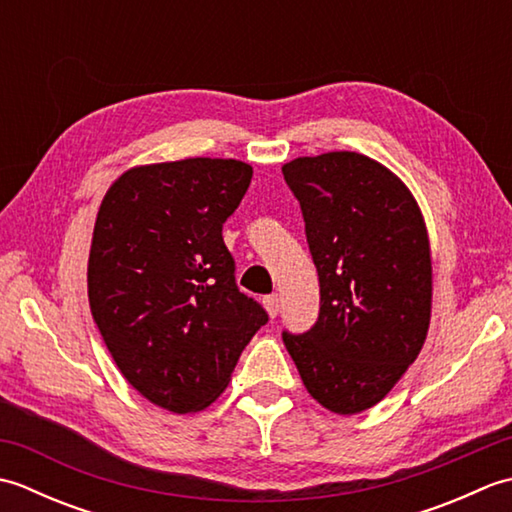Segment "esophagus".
<instances>
[{
    "label": "esophagus",
    "instance_id": "34e87169",
    "mask_svg": "<svg viewBox=\"0 0 512 512\" xmlns=\"http://www.w3.org/2000/svg\"><path fill=\"white\" fill-rule=\"evenodd\" d=\"M264 308H266V312H268V317L270 319H275L277 314H279V299H277V295H270V297H264Z\"/></svg>",
    "mask_w": 512,
    "mask_h": 512
}]
</instances>
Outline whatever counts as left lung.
Wrapping results in <instances>:
<instances>
[{
	"label": "left lung",
	"mask_w": 512,
	"mask_h": 512,
	"mask_svg": "<svg viewBox=\"0 0 512 512\" xmlns=\"http://www.w3.org/2000/svg\"><path fill=\"white\" fill-rule=\"evenodd\" d=\"M319 273L321 310L284 332L308 394L339 416L383 400L416 361L431 321L427 224L409 187L378 160L328 151L286 162Z\"/></svg>",
	"instance_id": "left-lung-1"
}]
</instances>
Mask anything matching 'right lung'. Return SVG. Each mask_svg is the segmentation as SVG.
I'll return each mask as SVG.
<instances>
[{
  "label": "right lung",
  "mask_w": 512,
  "mask_h": 512,
  "mask_svg": "<svg viewBox=\"0 0 512 512\" xmlns=\"http://www.w3.org/2000/svg\"><path fill=\"white\" fill-rule=\"evenodd\" d=\"M250 178L253 167L233 158L140 165L114 180L96 213L92 317L127 383L171 413L220 398L268 321L239 292L222 239Z\"/></svg>",
  "instance_id": "right-lung-1"
}]
</instances>
